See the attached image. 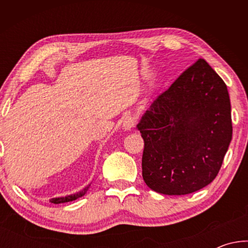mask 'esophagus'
<instances>
[{"label": "esophagus", "mask_w": 248, "mask_h": 248, "mask_svg": "<svg viewBox=\"0 0 248 248\" xmlns=\"http://www.w3.org/2000/svg\"><path fill=\"white\" fill-rule=\"evenodd\" d=\"M134 125H136V120L131 116H127L123 121V127L124 130L132 129Z\"/></svg>", "instance_id": "1"}]
</instances>
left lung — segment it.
Here are the masks:
<instances>
[{"label": "left lung", "mask_w": 248, "mask_h": 248, "mask_svg": "<svg viewBox=\"0 0 248 248\" xmlns=\"http://www.w3.org/2000/svg\"><path fill=\"white\" fill-rule=\"evenodd\" d=\"M142 176L163 195H188L217 177L232 140L229 92L203 59L159 94L138 124Z\"/></svg>", "instance_id": "left-lung-1"}]
</instances>
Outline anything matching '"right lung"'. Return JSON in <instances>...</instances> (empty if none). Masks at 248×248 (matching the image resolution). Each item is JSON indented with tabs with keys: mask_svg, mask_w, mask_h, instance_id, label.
I'll return each instance as SVG.
<instances>
[{
	"mask_svg": "<svg viewBox=\"0 0 248 248\" xmlns=\"http://www.w3.org/2000/svg\"><path fill=\"white\" fill-rule=\"evenodd\" d=\"M90 188V185L87 187L84 188L83 190H81L79 192H77V194L74 195H70V196H66V197H60V198H52L50 199V202L51 203H64V202H69V201H73V200H77L79 197H82L86 194V191L89 190Z\"/></svg>",
	"mask_w": 248,
	"mask_h": 248,
	"instance_id": "right-lung-1",
	"label": "right lung"
}]
</instances>
